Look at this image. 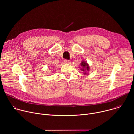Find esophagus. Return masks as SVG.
I'll use <instances>...</instances> for the list:
<instances>
[{"mask_svg": "<svg viewBox=\"0 0 134 134\" xmlns=\"http://www.w3.org/2000/svg\"><path fill=\"white\" fill-rule=\"evenodd\" d=\"M64 63L65 64H69L70 63V62L69 60H67V59H65L64 60Z\"/></svg>", "mask_w": 134, "mask_h": 134, "instance_id": "34e87169", "label": "esophagus"}]
</instances>
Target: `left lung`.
I'll return each mask as SVG.
<instances>
[{"instance_id": "left-lung-1", "label": "left lung", "mask_w": 134, "mask_h": 134, "mask_svg": "<svg viewBox=\"0 0 134 134\" xmlns=\"http://www.w3.org/2000/svg\"><path fill=\"white\" fill-rule=\"evenodd\" d=\"M81 66L83 67V68L81 69L82 71H84V70H89V67H88V65H87V64L86 63H85L84 62H83L81 63ZM85 68H86L85 69Z\"/></svg>"}]
</instances>
